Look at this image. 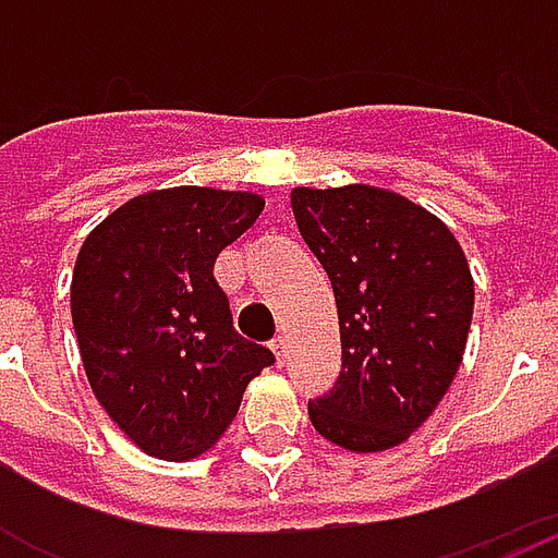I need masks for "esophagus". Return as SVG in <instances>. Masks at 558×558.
<instances>
[{"label": "esophagus", "mask_w": 558, "mask_h": 558, "mask_svg": "<svg viewBox=\"0 0 558 558\" xmlns=\"http://www.w3.org/2000/svg\"><path fill=\"white\" fill-rule=\"evenodd\" d=\"M271 350L278 355V364H287V355H290V340H287V335H278V338L271 340Z\"/></svg>", "instance_id": "1"}]
</instances>
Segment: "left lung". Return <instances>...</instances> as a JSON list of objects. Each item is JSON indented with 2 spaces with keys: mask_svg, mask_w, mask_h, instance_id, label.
<instances>
[{
  "mask_svg": "<svg viewBox=\"0 0 558 558\" xmlns=\"http://www.w3.org/2000/svg\"><path fill=\"white\" fill-rule=\"evenodd\" d=\"M292 215L326 268L340 323V376L307 403L328 442L386 451L430 418L472 323V275L451 230L371 184L295 187Z\"/></svg>",
  "mask_w": 558,
  "mask_h": 558,
  "instance_id": "left-lung-1",
  "label": "left lung"
}]
</instances>
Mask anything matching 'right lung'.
Wrapping results in <instances>:
<instances>
[{"label":"right lung","mask_w":558,"mask_h":558,"mask_svg":"<svg viewBox=\"0 0 558 558\" xmlns=\"http://www.w3.org/2000/svg\"><path fill=\"white\" fill-rule=\"evenodd\" d=\"M263 196L170 187L134 196L83 242L71 319L95 398L146 454L187 460L218 442L275 352L232 326L215 259Z\"/></svg>","instance_id":"add662e5"}]
</instances>
